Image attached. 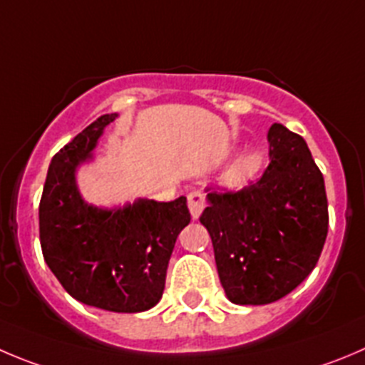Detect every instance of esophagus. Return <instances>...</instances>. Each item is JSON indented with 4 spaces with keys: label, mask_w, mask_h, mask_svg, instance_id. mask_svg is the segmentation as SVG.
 <instances>
[{
    "label": "esophagus",
    "mask_w": 365,
    "mask_h": 365,
    "mask_svg": "<svg viewBox=\"0 0 365 365\" xmlns=\"http://www.w3.org/2000/svg\"><path fill=\"white\" fill-rule=\"evenodd\" d=\"M204 206H206V199H204V193L200 192H192L188 195V207H190V213H192L193 220L200 217L202 213Z\"/></svg>",
    "instance_id": "1"
}]
</instances>
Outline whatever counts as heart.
I'll use <instances>...</instances> for the list:
<instances>
[{
  "instance_id": "obj_1",
  "label": "heart",
  "mask_w": 365,
  "mask_h": 365,
  "mask_svg": "<svg viewBox=\"0 0 365 365\" xmlns=\"http://www.w3.org/2000/svg\"><path fill=\"white\" fill-rule=\"evenodd\" d=\"M263 155L256 150H247L238 155L227 172V179L235 185H240L245 180L252 179L262 170Z\"/></svg>"
}]
</instances>
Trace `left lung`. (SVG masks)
I'll list each match as a JSON object with an SVG mask.
<instances>
[{"instance_id":"left-lung-1","label":"left lung","mask_w":365,"mask_h":365,"mask_svg":"<svg viewBox=\"0 0 365 365\" xmlns=\"http://www.w3.org/2000/svg\"><path fill=\"white\" fill-rule=\"evenodd\" d=\"M267 140L262 179L240 192L213 190L200 215L235 304H269L292 292L315 269L328 235L324 179L307 141L281 123Z\"/></svg>"}]
</instances>
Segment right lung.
Returning a JSON list of instances; mask_svg holds the SVG:
<instances>
[{
    "instance_id": "1",
    "label": "right lung",
    "mask_w": 365,
    "mask_h": 365,
    "mask_svg": "<svg viewBox=\"0 0 365 365\" xmlns=\"http://www.w3.org/2000/svg\"><path fill=\"white\" fill-rule=\"evenodd\" d=\"M116 118L100 116L53 155L39 204V235L44 262L69 296L88 307L138 314L161 299L173 245L192 217L186 197L113 207L82 197L76 172L95 159L103 128Z\"/></svg>"
}]
</instances>
